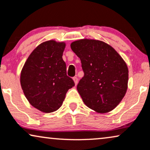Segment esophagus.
Returning a JSON list of instances; mask_svg holds the SVG:
<instances>
[{"mask_svg":"<svg viewBox=\"0 0 150 150\" xmlns=\"http://www.w3.org/2000/svg\"><path fill=\"white\" fill-rule=\"evenodd\" d=\"M73 80H74V81L75 85H77L78 82H79V79H78V78L77 77H74L73 78Z\"/></svg>","mask_w":150,"mask_h":150,"instance_id":"1","label":"esophagus"}]
</instances>
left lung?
I'll use <instances>...</instances> for the list:
<instances>
[{
	"label": "left lung",
	"instance_id": "left-lung-1",
	"mask_svg": "<svg viewBox=\"0 0 150 150\" xmlns=\"http://www.w3.org/2000/svg\"><path fill=\"white\" fill-rule=\"evenodd\" d=\"M70 46L84 71L77 85L84 103L100 114L113 110L127 92V64L112 46L101 40L84 38Z\"/></svg>",
	"mask_w": 150,
	"mask_h": 150
}]
</instances>
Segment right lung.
Wrapping results in <instances>:
<instances>
[{"instance_id": "1", "label": "right lung", "mask_w": 150, "mask_h": 150, "mask_svg": "<svg viewBox=\"0 0 150 150\" xmlns=\"http://www.w3.org/2000/svg\"><path fill=\"white\" fill-rule=\"evenodd\" d=\"M66 44L45 41L33 50L21 72V85L29 103L44 113L61 108L68 89L75 85L67 76L63 54Z\"/></svg>"}]
</instances>
